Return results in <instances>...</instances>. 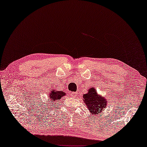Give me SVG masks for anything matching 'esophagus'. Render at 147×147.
<instances>
[{"label": "esophagus", "mask_w": 147, "mask_h": 147, "mask_svg": "<svg viewBox=\"0 0 147 147\" xmlns=\"http://www.w3.org/2000/svg\"><path fill=\"white\" fill-rule=\"evenodd\" d=\"M71 95L72 97L75 98V97H76V96H77V93H76V92H72L71 94Z\"/></svg>", "instance_id": "obj_1"}]
</instances>
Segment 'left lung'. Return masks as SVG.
<instances>
[{"label":"left lung","instance_id":"obj_1","mask_svg":"<svg viewBox=\"0 0 147 147\" xmlns=\"http://www.w3.org/2000/svg\"><path fill=\"white\" fill-rule=\"evenodd\" d=\"M83 102L90 112L92 114H99L107 106L106 99L98 94L94 88H90L88 92L83 95Z\"/></svg>","mask_w":147,"mask_h":147}]
</instances>
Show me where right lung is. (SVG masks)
Masks as SVG:
<instances>
[{
	"label": "right lung",
	"instance_id": "add662e5",
	"mask_svg": "<svg viewBox=\"0 0 147 147\" xmlns=\"http://www.w3.org/2000/svg\"><path fill=\"white\" fill-rule=\"evenodd\" d=\"M66 96V93L63 91H57L55 89H52L51 92L49 94V103L50 106L53 104L54 103L58 102L59 100H61V98L63 96Z\"/></svg>",
	"mask_w": 147,
	"mask_h": 147
}]
</instances>
